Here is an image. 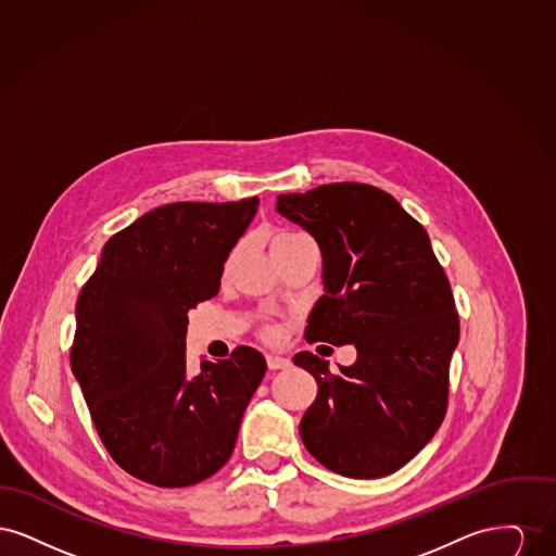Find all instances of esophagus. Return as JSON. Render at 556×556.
<instances>
[{"label":"esophagus","mask_w":556,"mask_h":556,"mask_svg":"<svg viewBox=\"0 0 556 556\" xmlns=\"http://www.w3.org/2000/svg\"><path fill=\"white\" fill-rule=\"evenodd\" d=\"M266 365L270 370L290 369V358H283V356H277V354H268L266 356Z\"/></svg>","instance_id":"obj_1"}]
</instances>
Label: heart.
Segmentation results:
<instances>
[{"label":"heart","mask_w":556,"mask_h":556,"mask_svg":"<svg viewBox=\"0 0 556 556\" xmlns=\"http://www.w3.org/2000/svg\"><path fill=\"white\" fill-rule=\"evenodd\" d=\"M295 238H302V233H288V231H286V233H277V236L273 238V241H270V252L277 250V248H281L283 243H288V241Z\"/></svg>","instance_id":"obj_1"}]
</instances>
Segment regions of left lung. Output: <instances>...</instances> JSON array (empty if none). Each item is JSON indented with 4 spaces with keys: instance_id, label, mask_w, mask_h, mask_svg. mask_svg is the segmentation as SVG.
Masks as SVG:
<instances>
[{
    "instance_id": "left-lung-1",
    "label": "left lung",
    "mask_w": 556,
    "mask_h": 556,
    "mask_svg": "<svg viewBox=\"0 0 556 556\" xmlns=\"http://www.w3.org/2000/svg\"><path fill=\"white\" fill-rule=\"evenodd\" d=\"M275 211L308 231L323 256L325 293L306 340L356 348V361L338 372L311 352L293 356L318 386L300 421L302 442L333 473L390 476L446 415L458 315L444 268L424 227L377 187L281 193Z\"/></svg>"
}]
</instances>
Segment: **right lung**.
Returning a JSON list of instances; mask_svg holds the SVG:
<instances>
[{"label": "right lung", "mask_w": 556, "mask_h": 556, "mask_svg": "<svg viewBox=\"0 0 556 556\" xmlns=\"http://www.w3.org/2000/svg\"><path fill=\"white\" fill-rule=\"evenodd\" d=\"M258 198L177 202L108 239L80 290L71 369L118 467L160 488H186L231 456L265 356L236 348L189 375L187 313L220 288L223 265Z\"/></svg>", "instance_id": "add662e5"}]
</instances>
